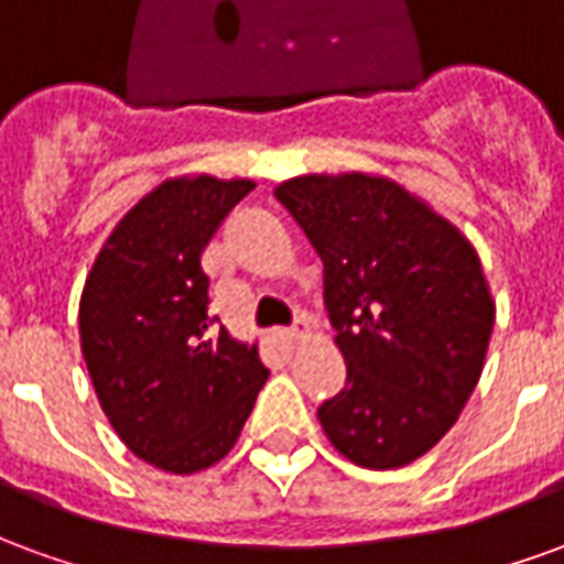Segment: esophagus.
<instances>
[{"instance_id": "esophagus-1", "label": "esophagus", "mask_w": 564, "mask_h": 564, "mask_svg": "<svg viewBox=\"0 0 564 564\" xmlns=\"http://www.w3.org/2000/svg\"><path fill=\"white\" fill-rule=\"evenodd\" d=\"M283 338H286V341H302V338H307V319L305 317L295 319L290 329H283Z\"/></svg>"}]
</instances>
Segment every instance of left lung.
I'll list each match as a JSON object with an SVG mask.
<instances>
[{"mask_svg":"<svg viewBox=\"0 0 564 564\" xmlns=\"http://www.w3.org/2000/svg\"><path fill=\"white\" fill-rule=\"evenodd\" d=\"M274 196L323 259L347 387L319 404L341 456L387 471L456 423L484 371L496 302L471 241L390 177L302 174Z\"/></svg>","mask_w":564,"mask_h":564,"instance_id":"obj_1","label":"left lung"}]
</instances>
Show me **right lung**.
<instances>
[{
	"instance_id": "1",
	"label": "right lung",
	"mask_w": 564,
	"mask_h": 564,
	"mask_svg": "<svg viewBox=\"0 0 564 564\" xmlns=\"http://www.w3.org/2000/svg\"><path fill=\"white\" fill-rule=\"evenodd\" d=\"M253 181L169 177L127 210L80 293V354L108 423L139 459L205 471L235 447L269 368L214 329L202 253Z\"/></svg>"
}]
</instances>
